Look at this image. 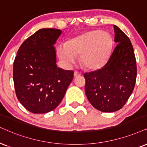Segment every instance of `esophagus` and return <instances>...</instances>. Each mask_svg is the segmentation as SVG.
Returning <instances> with one entry per match:
<instances>
[{
  "instance_id": "obj_1",
  "label": "esophagus",
  "mask_w": 147,
  "mask_h": 147,
  "mask_svg": "<svg viewBox=\"0 0 147 147\" xmlns=\"http://www.w3.org/2000/svg\"><path fill=\"white\" fill-rule=\"evenodd\" d=\"M81 75V72L78 71H75V72H74V76H75V77H79V76H80Z\"/></svg>"
}]
</instances>
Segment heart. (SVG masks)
Instances as JSON below:
<instances>
[{
  "instance_id": "b5f03b06",
  "label": "heart",
  "mask_w": 147,
  "mask_h": 147,
  "mask_svg": "<svg viewBox=\"0 0 147 147\" xmlns=\"http://www.w3.org/2000/svg\"><path fill=\"white\" fill-rule=\"evenodd\" d=\"M112 38L109 33L102 30H91L74 37L57 48V53L66 63L75 62V56L81 55L84 67L96 70L107 62L111 47Z\"/></svg>"
}]
</instances>
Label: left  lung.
I'll return each instance as SVG.
<instances>
[{"label": "left lung", "instance_id": "obj_1", "mask_svg": "<svg viewBox=\"0 0 147 147\" xmlns=\"http://www.w3.org/2000/svg\"><path fill=\"white\" fill-rule=\"evenodd\" d=\"M116 47L105 66L85 73V94L93 107L113 113L125 105L134 88L137 67L134 51L128 36L114 25Z\"/></svg>", "mask_w": 147, "mask_h": 147}]
</instances>
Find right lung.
<instances>
[{
	"mask_svg": "<svg viewBox=\"0 0 147 147\" xmlns=\"http://www.w3.org/2000/svg\"><path fill=\"white\" fill-rule=\"evenodd\" d=\"M60 30L43 28L21 45L13 63L17 98L30 112L47 113L61 102L74 77L73 70L57 67L53 47Z\"/></svg>",
	"mask_w": 147,
	"mask_h": 147,
	"instance_id": "1",
	"label": "right lung"
}]
</instances>
